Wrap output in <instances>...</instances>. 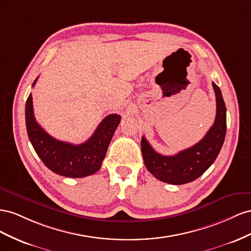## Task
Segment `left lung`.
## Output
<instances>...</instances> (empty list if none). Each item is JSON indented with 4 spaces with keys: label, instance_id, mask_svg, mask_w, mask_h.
I'll use <instances>...</instances> for the list:
<instances>
[{
    "label": "left lung",
    "instance_id": "obj_1",
    "mask_svg": "<svg viewBox=\"0 0 251 251\" xmlns=\"http://www.w3.org/2000/svg\"><path fill=\"white\" fill-rule=\"evenodd\" d=\"M216 94L217 114L213 125L205 137L187 149L175 155H162L142 138L141 149L145 166L157 180L182 185L197 180L208 169L223 146L226 134V106L221 89L212 82Z\"/></svg>",
    "mask_w": 251,
    "mask_h": 251
}]
</instances>
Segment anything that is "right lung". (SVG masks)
I'll list each match as a JSON object with an SVG mask.
<instances>
[{"label":"right lung","mask_w":251,"mask_h":251,"mask_svg":"<svg viewBox=\"0 0 251 251\" xmlns=\"http://www.w3.org/2000/svg\"><path fill=\"white\" fill-rule=\"evenodd\" d=\"M38 78H35L34 86ZM26 129L31 144L45 166L66 177H84L101 168L112 135L121 122L119 114L107 116L91 137L80 145L62 142L49 135L34 119L32 97L25 106Z\"/></svg>","instance_id":"right-lung-1"}]
</instances>
